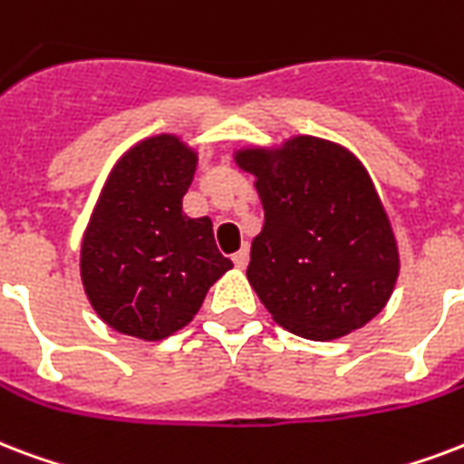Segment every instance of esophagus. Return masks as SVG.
Here are the masks:
<instances>
[{"label": "esophagus", "mask_w": 464, "mask_h": 464, "mask_svg": "<svg viewBox=\"0 0 464 464\" xmlns=\"http://www.w3.org/2000/svg\"><path fill=\"white\" fill-rule=\"evenodd\" d=\"M247 257H250V253H247V247H240L238 253L233 256V265H236L238 270H243V267H246V265H247Z\"/></svg>", "instance_id": "1"}]
</instances>
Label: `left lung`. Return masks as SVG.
Returning a JSON list of instances; mask_svg holds the SVG:
<instances>
[{
  "mask_svg": "<svg viewBox=\"0 0 464 464\" xmlns=\"http://www.w3.org/2000/svg\"><path fill=\"white\" fill-rule=\"evenodd\" d=\"M257 177L265 226L247 279L279 326L334 341L372 321L399 275L397 240L355 155L321 138L236 155Z\"/></svg>",
  "mask_w": 464,
  "mask_h": 464,
  "instance_id": "obj_1",
  "label": "left lung"
}]
</instances>
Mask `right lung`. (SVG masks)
I'll return each mask as SVG.
<instances>
[{"label": "right lung", "instance_id": "right-lung-1", "mask_svg": "<svg viewBox=\"0 0 464 464\" xmlns=\"http://www.w3.org/2000/svg\"><path fill=\"white\" fill-rule=\"evenodd\" d=\"M197 153L175 136L148 138L114 168L82 240V285L119 334L162 341L187 326L233 263L211 218H189L182 197Z\"/></svg>", "mask_w": 464, "mask_h": 464}]
</instances>
